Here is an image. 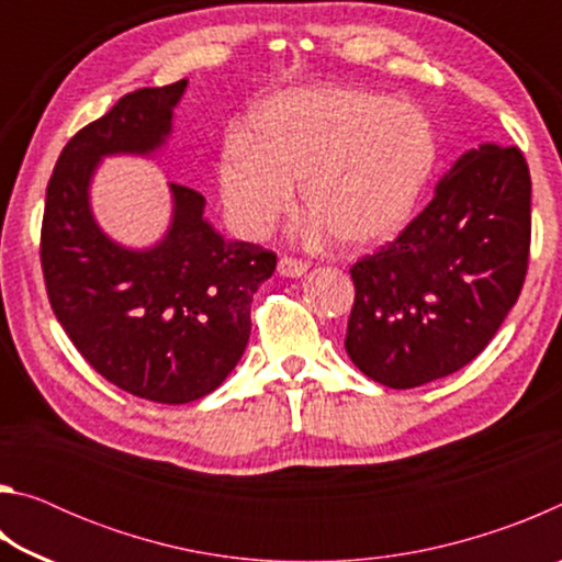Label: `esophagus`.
Instances as JSON below:
<instances>
[{
	"label": "esophagus",
	"mask_w": 562,
	"mask_h": 562,
	"mask_svg": "<svg viewBox=\"0 0 562 562\" xmlns=\"http://www.w3.org/2000/svg\"><path fill=\"white\" fill-rule=\"evenodd\" d=\"M278 272L282 274V278H302V274L307 272V262L284 255V258H280V262H278Z\"/></svg>",
	"instance_id": "1"
}]
</instances>
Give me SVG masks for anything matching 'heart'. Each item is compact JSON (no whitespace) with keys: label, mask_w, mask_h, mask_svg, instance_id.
<instances>
[{"label":"heart","mask_w":562,"mask_h":562,"mask_svg":"<svg viewBox=\"0 0 562 562\" xmlns=\"http://www.w3.org/2000/svg\"><path fill=\"white\" fill-rule=\"evenodd\" d=\"M439 158L431 119L412 101L359 89L280 93L252 136L223 140L217 183L233 227L265 237L294 203L345 247L392 240L412 221Z\"/></svg>","instance_id":"obj_1"}]
</instances>
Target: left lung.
Instances as JSON below:
<instances>
[{
    "label": "left lung",
    "instance_id": "8db88e82",
    "mask_svg": "<svg viewBox=\"0 0 562 562\" xmlns=\"http://www.w3.org/2000/svg\"><path fill=\"white\" fill-rule=\"evenodd\" d=\"M528 255L526 158L516 146L469 150L396 240L349 268V359L389 389L459 372L508 317Z\"/></svg>",
    "mask_w": 562,
    "mask_h": 562
}]
</instances>
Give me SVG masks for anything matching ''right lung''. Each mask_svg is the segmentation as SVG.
I'll return each instance as SVG.
<instances>
[{
    "instance_id": "right-lung-1",
    "label": "right lung",
    "mask_w": 562,
    "mask_h": 562,
    "mask_svg": "<svg viewBox=\"0 0 562 562\" xmlns=\"http://www.w3.org/2000/svg\"><path fill=\"white\" fill-rule=\"evenodd\" d=\"M186 79L121 97L64 146L46 186L42 270L56 319L81 357L123 392L188 404L215 392L250 339L252 294L278 255L225 240L203 217L205 198L170 183L173 223L150 250L101 233L89 183L103 156L164 146Z\"/></svg>"
}]
</instances>
